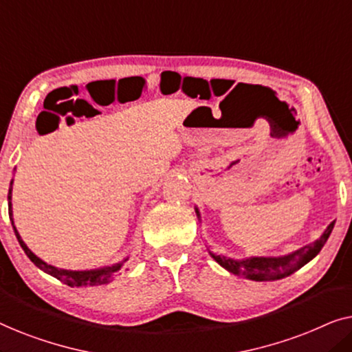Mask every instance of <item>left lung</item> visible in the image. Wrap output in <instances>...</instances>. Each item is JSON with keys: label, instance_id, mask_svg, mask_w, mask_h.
Segmentation results:
<instances>
[{"label": "left lung", "instance_id": "8db88e82", "mask_svg": "<svg viewBox=\"0 0 352 352\" xmlns=\"http://www.w3.org/2000/svg\"><path fill=\"white\" fill-rule=\"evenodd\" d=\"M195 213L200 218V213L197 208H195ZM333 226H335V221L325 229V232L322 234V237L319 240H316L314 243L306 245V247L296 250L295 253L287 254V256L232 259V258L219 256V254H214L211 252L210 254L216 263L221 264L224 269H228L229 272L235 274V276L247 277L250 280H256V282L278 280V278H283L290 276L293 272H296L298 269H301L305 264L309 263L312 258H316L322 250V247L325 245L327 240H329L331 230H333Z\"/></svg>", "mask_w": 352, "mask_h": 352}]
</instances>
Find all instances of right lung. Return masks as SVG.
I'll list each match as a JSON object with an SVG mask.
<instances>
[{"instance_id": "1", "label": "right lung", "mask_w": 352, "mask_h": 352, "mask_svg": "<svg viewBox=\"0 0 352 352\" xmlns=\"http://www.w3.org/2000/svg\"><path fill=\"white\" fill-rule=\"evenodd\" d=\"M74 120L72 118H67V123H72ZM59 124V122H57ZM12 186V182H11ZM8 200H9V211H11V216H12V204H11V189H9V194H8ZM12 221V218H11ZM14 224V221H12ZM14 232H16V237L19 240V243H21V247L23 252L28 258H30V261L35 264L36 267H40L41 271H45L46 274H50V276L56 277L57 280L67 283L69 287H94V285H104V283H109L110 278L117 271H120V267H122V263L118 264H113V266H107V267H100V269H91V271H67V269H59V267H54L51 266V264H47L43 261L36 256V254H33L30 252V248L27 247L25 243H23V240L21 239V235H19L17 229L14 228Z\"/></svg>"}]
</instances>
